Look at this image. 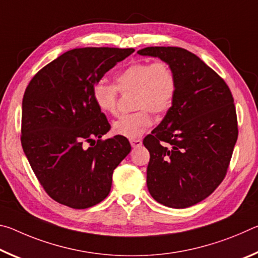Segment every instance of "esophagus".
I'll return each instance as SVG.
<instances>
[{
  "mask_svg": "<svg viewBox=\"0 0 258 258\" xmlns=\"http://www.w3.org/2000/svg\"><path fill=\"white\" fill-rule=\"evenodd\" d=\"M130 143H131V146H132L133 148H135V147H140L142 145V141L140 139H131L130 140Z\"/></svg>",
  "mask_w": 258,
  "mask_h": 258,
  "instance_id": "esophagus-1",
  "label": "esophagus"
}]
</instances>
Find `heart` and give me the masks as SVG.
I'll use <instances>...</instances> for the list:
<instances>
[{"label":"heart","mask_w":258,"mask_h":258,"mask_svg":"<svg viewBox=\"0 0 258 258\" xmlns=\"http://www.w3.org/2000/svg\"><path fill=\"white\" fill-rule=\"evenodd\" d=\"M116 84L99 82L93 87V99L104 113L116 115L120 93L134 92L133 113L113 121L112 131L117 135L137 139L151 127L156 115H164L173 106L177 93V76L165 60L133 61L115 78Z\"/></svg>","instance_id":"obj_1"}]
</instances>
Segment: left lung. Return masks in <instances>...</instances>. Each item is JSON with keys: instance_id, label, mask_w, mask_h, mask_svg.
Here are the masks:
<instances>
[{"instance_id": "left-lung-1", "label": "left lung", "mask_w": 258, "mask_h": 258, "mask_svg": "<svg viewBox=\"0 0 258 258\" xmlns=\"http://www.w3.org/2000/svg\"><path fill=\"white\" fill-rule=\"evenodd\" d=\"M177 76L173 106L143 145L149 150L147 185L156 202L186 208L207 198L228 173L238 139L232 93L216 72L182 47L149 46Z\"/></svg>"}]
</instances>
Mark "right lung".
<instances>
[{
	"mask_svg": "<svg viewBox=\"0 0 258 258\" xmlns=\"http://www.w3.org/2000/svg\"><path fill=\"white\" fill-rule=\"evenodd\" d=\"M134 49L80 47L38 71L26 87L21 146L38 182L56 203L85 209L101 203L112 173L131 151L110 130L93 99V87Z\"/></svg>",
	"mask_w": 258,
	"mask_h": 258,
	"instance_id": "add662e5",
	"label": "right lung"
}]
</instances>
